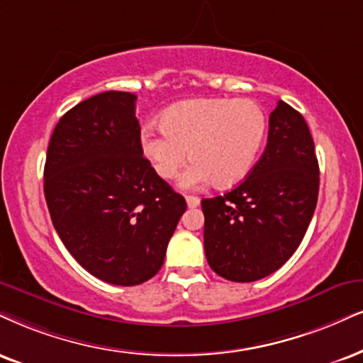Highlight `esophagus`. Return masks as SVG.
Returning a JSON list of instances; mask_svg holds the SVG:
<instances>
[{
    "label": "esophagus",
    "mask_w": 363,
    "mask_h": 363,
    "mask_svg": "<svg viewBox=\"0 0 363 363\" xmlns=\"http://www.w3.org/2000/svg\"><path fill=\"white\" fill-rule=\"evenodd\" d=\"M186 199V205H189L190 208H195V207H199L200 205V199L199 196H191V195H189V196H185Z\"/></svg>",
    "instance_id": "1"
}]
</instances>
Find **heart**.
<instances>
[{"label":"heart","mask_w":363,"mask_h":363,"mask_svg":"<svg viewBox=\"0 0 363 363\" xmlns=\"http://www.w3.org/2000/svg\"><path fill=\"white\" fill-rule=\"evenodd\" d=\"M267 119L249 99H194L172 106L161 129L145 128L143 153L161 178H173L186 156L194 158L180 178L183 189L216 182L229 186L244 180L261 151Z\"/></svg>","instance_id":"heart-1"}]
</instances>
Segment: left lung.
<instances>
[{"label": "left lung", "mask_w": 363, "mask_h": 363, "mask_svg": "<svg viewBox=\"0 0 363 363\" xmlns=\"http://www.w3.org/2000/svg\"><path fill=\"white\" fill-rule=\"evenodd\" d=\"M320 189L315 143L305 118L284 101L269 116L267 146L247 178L202 200L208 266L235 283L279 269L301 244Z\"/></svg>", "instance_id": "obj_1"}]
</instances>
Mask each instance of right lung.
Listing matches in <instances>:
<instances>
[{
  "label": "right lung",
  "mask_w": 363,
  "mask_h": 363,
  "mask_svg": "<svg viewBox=\"0 0 363 363\" xmlns=\"http://www.w3.org/2000/svg\"><path fill=\"white\" fill-rule=\"evenodd\" d=\"M136 96L107 91L67 111L48 143L43 191L62 242L109 284L161 269L186 202L143 156Z\"/></svg>",
  "instance_id": "right-lung-1"
}]
</instances>
